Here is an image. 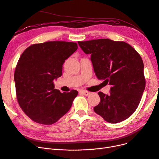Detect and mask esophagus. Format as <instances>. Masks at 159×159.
<instances>
[{"mask_svg":"<svg viewBox=\"0 0 159 159\" xmlns=\"http://www.w3.org/2000/svg\"><path fill=\"white\" fill-rule=\"evenodd\" d=\"M81 93H83V95H84L85 96L89 95L91 93V92H89V91H81Z\"/></svg>","mask_w":159,"mask_h":159,"instance_id":"34e87169","label":"esophagus"}]
</instances>
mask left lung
Returning a JSON list of instances; mask_svg holds the SVG:
<instances>
[{"label":"left lung","instance_id":"left-lung-1","mask_svg":"<svg viewBox=\"0 0 159 159\" xmlns=\"http://www.w3.org/2000/svg\"><path fill=\"white\" fill-rule=\"evenodd\" d=\"M78 44L90 55L97 78L111 85L109 95L98 93L101 101L94 111L111 123L125 120L135 111L145 88L141 56L121 41L98 39Z\"/></svg>","mask_w":159,"mask_h":159}]
</instances>
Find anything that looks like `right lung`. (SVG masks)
I'll return each mask as SVG.
<instances>
[{
  "label": "right lung",
  "mask_w": 159,
  "mask_h": 159,
  "mask_svg": "<svg viewBox=\"0 0 159 159\" xmlns=\"http://www.w3.org/2000/svg\"><path fill=\"white\" fill-rule=\"evenodd\" d=\"M74 42L50 41L24 51L14 72L16 98L28 117L40 124L52 125L71 108L78 91L61 93L53 81L62 74V66L78 49Z\"/></svg>",
  "instance_id": "right-lung-1"
}]
</instances>
